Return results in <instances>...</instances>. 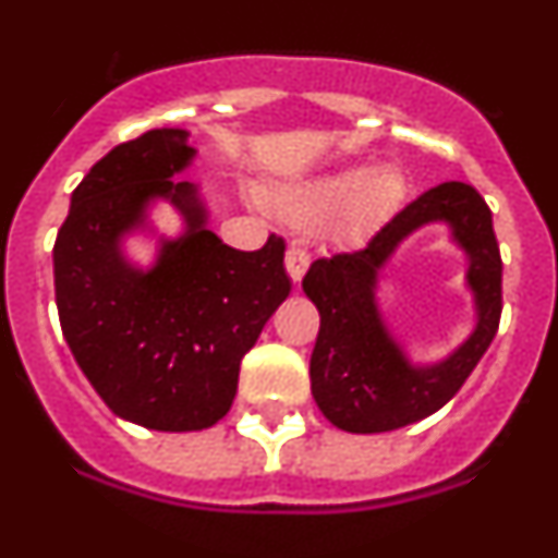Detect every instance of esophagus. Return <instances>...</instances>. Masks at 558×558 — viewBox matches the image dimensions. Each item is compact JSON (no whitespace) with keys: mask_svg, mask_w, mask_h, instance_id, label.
<instances>
[{"mask_svg":"<svg viewBox=\"0 0 558 558\" xmlns=\"http://www.w3.org/2000/svg\"><path fill=\"white\" fill-rule=\"evenodd\" d=\"M308 269V252L303 250L301 243H292L287 250V271L289 278L294 280V283H301V278L306 275Z\"/></svg>","mask_w":558,"mask_h":558,"instance_id":"34e87169","label":"esophagus"}]
</instances>
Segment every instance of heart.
<instances>
[{"label":"heart","mask_w":558,"mask_h":558,"mask_svg":"<svg viewBox=\"0 0 558 558\" xmlns=\"http://www.w3.org/2000/svg\"><path fill=\"white\" fill-rule=\"evenodd\" d=\"M405 198V178L397 167H345L303 184L278 190L275 207L298 227L340 218L351 235H372L395 218Z\"/></svg>","instance_id":"b5f03b06"}]
</instances>
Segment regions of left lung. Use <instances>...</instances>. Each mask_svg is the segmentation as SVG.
<instances>
[{
  "label": "left lung",
  "mask_w": 558,
  "mask_h": 558,
  "mask_svg": "<svg viewBox=\"0 0 558 558\" xmlns=\"http://www.w3.org/2000/svg\"><path fill=\"white\" fill-rule=\"evenodd\" d=\"M442 220L469 255V288L477 326L446 361L416 367L401 351L376 306V278L396 246L416 228ZM303 292L320 312L308 363L317 409L337 428L380 434L434 414L451 400L488 351L502 315V257L490 209L480 192L446 181L397 213L366 250L320 257L308 266Z\"/></svg>",
  "instance_id": "obj_1"
}]
</instances>
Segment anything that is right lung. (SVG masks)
<instances>
[{
  "instance_id": "add662e5",
  "label": "right lung",
  "mask_w": 558,
  "mask_h": 558,
  "mask_svg": "<svg viewBox=\"0 0 558 558\" xmlns=\"http://www.w3.org/2000/svg\"><path fill=\"white\" fill-rule=\"evenodd\" d=\"M186 130L161 128L112 147L73 190L53 246L64 340L107 409L153 430L209 428L229 411L243 354L292 292L283 238L232 250L207 229L198 186L175 181L195 158ZM170 199L185 232L138 270L120 238Z\"/></svg>"
}]
</instances>
